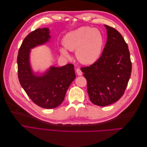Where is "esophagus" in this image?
Masks as SVG:
<instances>
[{"label": "esophagus", "mask_w": 147, "mask_h": 147, "mask_svg": "<svg viewBox=\"0 0 147 147\" xmlns=\"http://www.w3.org/2000/svg\"><path fill=\"white\" fill-rule=\"evenodd\" d=\"M76 72H77V74L78 75H80V76H81V75H82V70L80 69H77V70H76Z\"/></svg>", "instance_id": "34e87169"}]
</instances>
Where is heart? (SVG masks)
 Returning <instances> with one entry per match:
<instances>
[{"instance_id":"1","label":"heart","mask_w":147,"mask_h":147,"mask_svg":"<svg viewBox=\"0 0 147 147\" xmlns=\"http://www.w3.org/2000/svg\"><path fill=\"white\" fill-rule=\"evenodd\" d=\"M64 47L75 51V56L80 63L92 64L99 58L104 45V37L100 31L90 27H82L65 35L63 40ZM61 53L67 56L65 49Z\"/></svg>"}]
</instances>
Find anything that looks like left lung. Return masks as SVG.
Wrapping results in <instances>:
<instances>
[{
  "label": "left lung",
  "mask_w": 147,
  "mask_h": 147,
  "mask_svg": "<svg viewBox=\"0 0 147 147\" xmlns=\"http://www.w3.org/2000/svg\"><path fill=\"white\" fill-rule=\"evenodd\" d=\"M107 41L102 54L94 64L81 67L87 81L92 103L107 106L124 94L131 77L132 63L128 46L117 30L105 25Z\"/></svg>",
  "instance_id": "obj_1"
}]
</instances>
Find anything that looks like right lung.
<instances>
[{"label":"right lung","instance_id":"add662e5","mask_svg":"<svg viewBox=\"0 0 147 147\" xmlns=\"http://www.w3.org/2000/svg\"><path fill=\"white\" fill-rule=\"evenodd\" d=\"M48 28L37 29L25 37L17 57L18 76L21 86L32 101L44 109H54L64 101L67 90L75 78L74 65L52 67L42 77L34 75L29 65L30 49L50 38Z\"/></svg>","mask_w":147,"mask_h":147}]
</instances>
